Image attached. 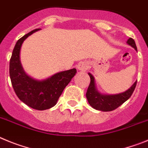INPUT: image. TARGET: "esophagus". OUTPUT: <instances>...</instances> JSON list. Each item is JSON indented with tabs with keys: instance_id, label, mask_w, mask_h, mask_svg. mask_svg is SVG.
<instances>
[{
	"instance_id": "1",
	"label": "esophagus",
	"mask_w": 148,
	"mask_h": 148,
	"mask_svg": "<svg viewBox=\"0 0 148 148\" xmlns=\"http://www.w3.org/2000/svg\"><path fill=\"white\" fill-rule=\"evenodd\" d=\"M77 68H78V69L80 70V71H85L88 69V66L86 62H80V63H79V65L77 66Z\"/></svg>"
}]
</instances>
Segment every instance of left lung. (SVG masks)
<instances>
[{
	"instance_id": "8db88e82",
	"label": "left lung",
	"mask_w": 148,
	"mask_h": 148,
	"mask_svg": "<svg viewBox=\"0 0 148 148\" xmlns=\"http://www.w3.org/2000/svg\"><path fill=\"white\" fill-rule=\"evenodd\" d=\"M127 42L137 50L135 41L133 38H129ZM88 75L90 78V82L86 92L87 99L91 107L102 111H111L119 107L131 97L136 86L137 81H136L128 90L122 94L115 95H102L99 94L96 89L94 77L90 73H88Z\"/></svg>"
}]
</instances>
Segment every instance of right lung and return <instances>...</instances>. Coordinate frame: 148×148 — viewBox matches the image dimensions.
Masks as SVG:
<instances>
[{
    "label": "right lung",
    "instance_id": "add662e5",
    "mask_svg": "<svg viewBox=\"0 0 148 148\" xmlns=\"http://www.w3.org/2000/svg\"><path fill=\"white\" fill-rule=\"evenodd\" d=\"M39 29H34L17 41L9 62V76L18 98L32 108L43 110L51 108L57 104L77 70L73 69L62 71L42 81L35 80L25 74L20 60L21 45L26 38Z\"/></svg>",
    "mask_w": 148,
    "mask_h": 148
}]
</instances>
